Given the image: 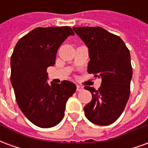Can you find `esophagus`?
Segmentation results:
<instances>
[{"instance_id":"esophagus-1","label":"esophagus","mask_w":148,"mask_h":148,"mask_svg":"<svg viewBox=\"0 0 148 148\" xmlns=\"http://www.w3.org/2000/svg\"><path fill=\"white\" fill-rule=\"evenodd\" d=\"M83 90V87L80 86H77V92H81Z\"/></svg>"}]
</instances>
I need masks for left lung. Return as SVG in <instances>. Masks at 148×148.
Here are the masks:
<instances>
[{
	"label": "left lung",
	"instance_id": "1",
	"mask_svg": "<svg viewBox=\"0 0 148 148\" xmlns=\"http://www.w3.org/2000/svg\"><path fill=\"white\" fill-rule=\"evenodd\" d=\"M73 29L89 48L90 60L87 71L101 78L98 90L85 86L92 100L84 107L92 123L109 125L120 117L130 95L132 77L129 50L124 41L101 27H74Z\"/></svg>",
	"mask_w": 148,
	"mask_h": 148
}]
</instances>
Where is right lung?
<instances>
[{"instance_id": "obj_1", "label": "right lung", "mask_w": 148, "mask_h": 148, "mask_svg": "<svg viewBox=\"0 0 148 148\" xmlns=\"http://www.w3.org/2000/svg\"><path fill=\"white\" fill-rule=\"evenodd\" d=\"M68 26L36 27L18 41L11 56L12 86L24 116L39 127L57 125L64 116L66 103L76 91L69 81L47 82L48 66L55 63L58 47L69 36Z\"/></svg>"}]
</instances>
